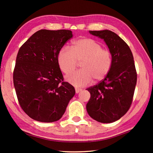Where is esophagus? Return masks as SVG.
<instances>
[{
	"label": "esophagus",
	"mask_w": 153,
	"mask_h": 153,
	"mask_svg": "<svg viewBox=\"0 0 153 153\" xmlns=\"http://www.w3.org/2000/svg\"><path fill=\"white\" fill-rule=\"evenodd\" d=\"M75 89H76V93H79V92L81 91L82 90V89H79V88H76Z\"/></svg>",
	"instance_id": "1"
}]
</instances>
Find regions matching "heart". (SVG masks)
Masks as SVG:
<instances>
[{"instance_id": "obj_1", "label": "heart", "mask_w": 153, "mask_h": 153, "mask_svg": "<svg viewBox=\"0 0 153 153\" xmlns=\"http://www.w3.org/2000/svg\"><path fill=\"white\" fill-rule=\"evenodd\" d=\"M57 60L65 74L71 72L81 62L82 69L66 76V80L76 87L87 85L103 79L112 66V54L99 42L91 38H81L73 42L71 49L64 47L58 53Z\"/></svg>"}]
</instances>
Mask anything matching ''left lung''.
Returning <instances> with one entry per match:
<instances>
[{"instance_id":"obj_1","label":"left lung","mask_w":153,"mask_h":153,"mask_svg":"<svg viewBox=\"0 0 153 153\" xmlns=\"http://www.w3.org/2000/svg\"><path fill=\"white\" fill-rule=\"evenodd\" d=\"M89 33L105 41L112 54V66L105 79L87 89L91 94L87 111L97 122L112 123L121 118L132 103L137 83L134 56L126 42L112 31Z\"/></svg>"}]
</instances>
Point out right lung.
<instances>
[{
  "label": "right lung",
  "instance_id": "obj_1",
  "mask_svg": "<svg viewBox=\"0 0 153 153\" xmlns=\"http://www.w3.org/2000/svg\"><path fill=\"white\" fill-rule=\"evenodd\" d=\"M72 36L70 30H41L19 48L13 73L14 88L21 108L36 121L60 120L76 93L64 82L57 60L58 52Z\"/></svg>",
  "mask_w": 153,
  "mask_h": 153
}]
</instances>
